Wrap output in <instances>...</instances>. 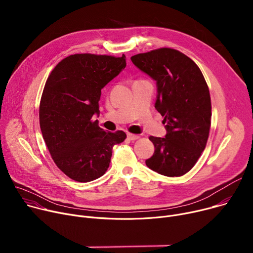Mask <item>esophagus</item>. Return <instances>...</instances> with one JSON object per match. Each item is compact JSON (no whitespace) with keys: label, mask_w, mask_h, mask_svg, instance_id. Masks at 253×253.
Returning a JSON list of instances; mask_svg holds the SVG:
<instances>
[{"label":"esophagus","mask_w":253,"mask_h":253,"mask_svg":"<svg viewBox=\"0 0 253 253\" xmlns=\"http://www.w3.org/2000/svg\"><path fill=\"white\" fill-rule=\"evenodd\" d=\"M127 137H128L130 140H137V139L139 138V135L132 134V133H127Z\"/></svg>","instance_id":"1"}]
</instances>
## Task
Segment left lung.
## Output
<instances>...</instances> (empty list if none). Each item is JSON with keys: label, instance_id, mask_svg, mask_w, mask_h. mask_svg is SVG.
Listing matches in <instances>:
<instances>
[{"label": "left lung", "instance_id": "left-lung-1", "mask_svg": "<svg viewBox=\"0 0 253 253\" xmlns=\"http://www.w3.org/2000/svg\"><path fill=\"white\" fill-rule=\"evenodd\" d=\"M133 64L157 82L155 108L164 117L166 136H150L153 171L169 177L186 174L206 147L211 126V99L201 70L185 54L159 48L131 57Z\"/></svg>", "mask_w": 253, "mask_h": 253}]
</instances>
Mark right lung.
Listing matches in <instances>:
<instances>
[{"mask_svg":"<svg viewBox=\"0 0 253 253\" xmlns=\"http://www.w3.org/2000/svg\"><path fill=\"white\" fill-rule=\"evenodd\" d=\"M126 67V59L74 54L59 62L49 75L40 101V127L58 168L78 182L101 177L112 149L126 133L104 131L93 120L99 114L101 89Z\"/></svg>","mask_w":253,"mask_h":253,"instance_id":"right-lung-1","label":"right lung"}]
</instances>
